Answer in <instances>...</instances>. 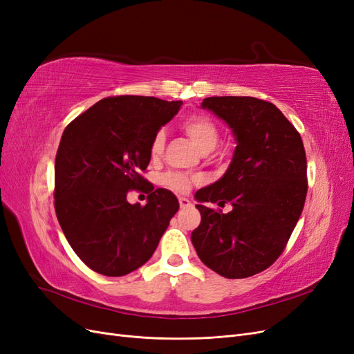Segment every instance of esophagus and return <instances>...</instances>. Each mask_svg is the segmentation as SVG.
I'll list each match as a JSON object with an SVG mask.
<instances>
[{"instance_id": "esophagus-1", "label": "esophagus", "mask_w": 354, "mask_h": 354, "mask_svg": "<svg viewBox=\"0 0 354 354\" xmlns=\"http://www.w3.org/2000/svg\"><path fill=\"white\" fill-rule=\"evenodd\" d=\"M178 203H180L181 208H187V207L192 205V202H190L187 198H180V199H178Z\"/></svg>"}]
</instances>
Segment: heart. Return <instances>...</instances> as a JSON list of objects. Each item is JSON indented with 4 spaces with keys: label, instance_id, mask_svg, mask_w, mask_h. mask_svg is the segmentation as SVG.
Listing matches in <instances>:
<instances>
[{
    "label": "heart",
    "instance_id": "obj_1",
    "mask_svg": "<svg viewBox=\"0 0 354 354\" xmlns=\"http://www.w3.org/2000/svg\"><path fill=\"white\" fill-rule=\"evenodd\" d=\"M181 127H183L185 133L190 137V140L195 143V146L202 153H208L216 149L220 138V133H218L217 125L214 124L212 120H209L208 116L190 115L183 122H181ZM164 146H165V131L159 130L153 136V140L151 143V155L159 156L164 151ZM160 181H162L164 186L178 192V194L187 192L192 185V180L186 174L177 173V171L165 174Z\"/></svg>",
    "mask_w": 354,
    "mask_h": 354
}]
</instances>
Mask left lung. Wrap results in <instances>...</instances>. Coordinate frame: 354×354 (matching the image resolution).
I'll use <instances>...</instances> for the list:
<instances>
[{
    "label": "left lung",
    "instance_id": "8db88e82",
    "mask_svg": "<svg viewBox=\"0 0 354 354\" xmlns=\"http://www.w3.org/2000/svg\"><path fill=\"white\" fill-rule=\"evenodd\" d=\"M202 109L227 124L236 140L232 162L216 183L199 190L201 224L192 243L211 270L243 279L270 267L301 216L307 160L301 136L273 103L255 97H207ZM203 201H229L227 214Z\"/></svg>",
    "mask_w": 354,
    "mask_h": 354
}]
</instances>
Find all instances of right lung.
I'll list each match as a JSON object with an SVG mask.
<instances>
[{"mask_svg": "<svg viewBox=\"0 0 354 354\" xmlns=\"http://www.w3.org/2000/svg\"><path fill=\"white\" fill-rule=\"evenodd\" d=\"M183 102L120 95L93 104L65 128L55 164V208L80 259L104 276H124L153 255L178 201L156 189L147 203H128L143 189L151 143ZM153 190V187H152Z\"/></svg>", "mask_w": 354, "mask_h": 354, "instance_id": "add662e5", "label": "right lung"}]
</instances>
